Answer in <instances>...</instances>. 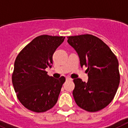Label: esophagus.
Returning a JSON list of instances; mask_svg holds the SVG:
<instances>
[{"label":"esophagus","mask_w":128,"mask_h":128,"mask_svg":"<svg viewBox=\"0 0 128 128\" xmlns=\"http://www.w3.org/2000/svg\"><path fill=\"white\" fill-rule=\"evenodd\" d=\"M66 80H72V79L70 78V77H66Z\"/></svg>","instance_id":"obj_1"}]
</instances>
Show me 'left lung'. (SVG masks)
<instances>
[{
  "instance_id": "obj_1",
  "label": "left lung",
  "mask_w": 128,
  "mask_h": 128,
  "mask_svg": "<svg viewBox=\"0 0 128 128\" xmlns=\"http://www.w3.org/2000/svg\"><path fill=\"white\" fill-rule=\"evenodd\" d=\"M68 42L78 54L82 68L88 67V82L74 80V100L88 112H96L108 106L120 84L118 61L110 48L92 35L70 36Z\"/></svg>"
}]
</instances>
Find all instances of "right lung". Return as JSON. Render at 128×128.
Wrapping results in <instances>:
<instances>
[{
  "instance_id": "right-lung-1",
  "label": "right lung",
  "mask_w": 128,
  "mask_h": 128,
  "mask_svg": "<svg viewBox=\"0 0 128 128\" xmlns=\"http://www.w3.org/2000/svg\"><path fill=\"white\" fill-rule=\"evenodd\" d=\"M65 37L40 35L32 40L18 54L14 62L12 84L18 100L26 108L43 112L56 103L66 79L47 75L52 55Z\"/></svg>"
}]
</instances>
